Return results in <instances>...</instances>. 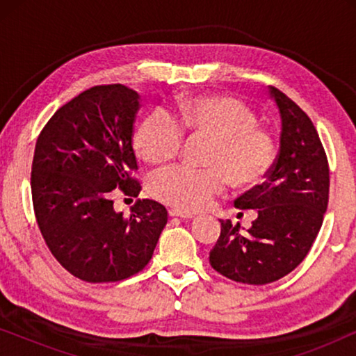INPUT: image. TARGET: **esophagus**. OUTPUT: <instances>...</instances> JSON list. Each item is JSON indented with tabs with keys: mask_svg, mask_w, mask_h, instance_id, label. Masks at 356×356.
<instances>
[{
	"mask_svg": "<svg viewBox=\"0 0 356 356\" xmlns=\"http://www.w3.org/2000/svg\"><path fill=\"white\" fill-rule=\"evenodd\" d=\"M170 217H179V218H186V220H189V218H193L194 216L193 213H188V212H181V211H177V209H170Z\"/></svg>",
	"mask_w": 356,
	"mask_h": 356,
	"instance_id": "esophagus-1",
	"label": "esophagus"
}]
</instances>
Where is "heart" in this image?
Returning a JSON list of instances; mask_svg holds the SVG:
<instances>
[{"mask_svg":"<svg viewBox=\"0 0 356 356\" xmlns=\"http://www.w3.org/2000/svg\"><path fill=\"white\" fill-rule=\"evenodd\" d=\"M184 131L212 139L207 168L177 167L152 177L150 194L181 212L209 207L228 181L233 186H256L275 162V143L245 102L228 95H199L181 102L177 115L155 106L140 120L134 145L140 159L165 167L178 157Z\"/></svg>","mask_w":356,"mask_h":356,"instance_id":"obj_1","label":"heart"}]
</instances>
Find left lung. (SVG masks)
I'll return each mask as SVG.
<instances>
[{
	"label": "left lung",
	"instance_id": "obj_1",
	"mask_svg": "<svg viewBox=\"0 0 356 356\" xmlns=\"http://www.w3.org/2000/svg\"><path fill=\"white\" fill-rule=\"evenodd\" d=\"M282 120L280 149L267 179L246 191L235 207L256 209L246 233L220 222L209 254L218 274L248 285H266L301 264L318 236L329 202V163L309 116L284 92L269 86Z\"/></svg>",
	"mask_w": 356,
	"mask_h": 356
}]
</instances>
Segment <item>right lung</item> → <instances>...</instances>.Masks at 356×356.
<instances>
[{
    "label": "right lung",
    "mask_w": 356,
    "mask_h": 356,
    "mask_svg": "<svg viewBox=\"0 0 356 356\" xmlns=\"http://www.w3.org/2000/svg\"><path fill=\"white\" fill-rule=\"evenodd\" d=\"M139 94L90 87L55 111L38 134L31 188L35 218L55 259L90 284L120 282L152 259L168 212L138 199L128 217L113 196L140 191L133 129Z\"/></svg>",
    "instance_id": "add662e5"
}]
</instances>
